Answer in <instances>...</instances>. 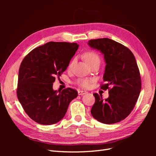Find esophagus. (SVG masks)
<instances>
[{"instance_id": "obj_1", "label": "esophagus", "mask_w": 156, "mask_h": 156, "mask_svg": "<svg viewBox=\"0 0 156 156\" xmlns=\"http://www.w3.org/2000/svg\"><path fill=\"white\" fill-rule=\"evenodd\" d=\"M87 93V91H83V90H78V94L79 95H84V94H86Z\"/></svg>"}]
</instances>
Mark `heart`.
<instances>
[{"label":"heart","instance_id":"b5f03b06","mask_svg":"<svg viewBox=\"0 0 156 156\" xmlns=\"http://www.w3.org/2000/svg\"><path fill=\"white\" fill-rule=\"evenodd\" d=\"M84 58L86 62L89 64L94 60L100 61V57L97 53L94 51H88L84 55ZM77 85L82 88H88L90 84V80L88 79H79L76 82Z\"/></svg>","mask_w":156,"mask_h":156}]
</instances>
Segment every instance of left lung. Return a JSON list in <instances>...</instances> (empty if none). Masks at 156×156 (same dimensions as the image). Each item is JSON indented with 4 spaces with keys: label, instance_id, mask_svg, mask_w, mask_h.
<instances>
[{
    "label": "left lung",
    "instance_id": "1",
    "mask_svg": "<svg viewBox=\"0 0 156 156\" xmlns=\"http://www.w3.org/2000/svg\"><path fill=\"white\" fill-rule=\"evenodd\" d=\"M90 48L104 55L106 63L101 88L108 90V98L94 94L92 116L103 124L117 123L125 119L135 107L141 90L139 69L132 52L126 46L108 38L90 40Z\"/></svg>",
    "mask_w": 156,
    "mask_h": 156
}]
</instances>
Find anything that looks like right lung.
<instances>
[{"label": "right lung", "instance_id": "1", "mask_svg": "<svg viewBox=\"0 0 156 156\" xmlns=\"http://www.w3.org/2000/svg\"><path fill=\"white\" fill-rule=\"evenodd\" d=\"M79 48L77 43L50 41L31 51L21 64L17 96L32 120L43 125L62 120L69 103L77 98L76 90L53 89L55 77L67 69Z\"/></svg>", "mask_w": 156, "mask_h": 156}]
</instances>
